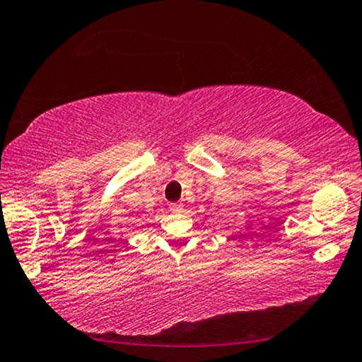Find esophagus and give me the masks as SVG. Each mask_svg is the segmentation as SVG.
I'll return each instance as SVG.
<instances>
[{"label": "esophagus", "mask_w": 362, "mask_h": 362, "mask_svg": "<svg viewBox=\"0 0 362 362\" xmlns=\"http://www.w3.org/2000/svg\"><path fill=\"white\" fill-rule=\"evenodd\" d=\"M170 211L171 212H181L182 211V204H181V202H173V204L170 206Z\"/></svg>", "instance_id": "esophagus-1"}]
</instances>
